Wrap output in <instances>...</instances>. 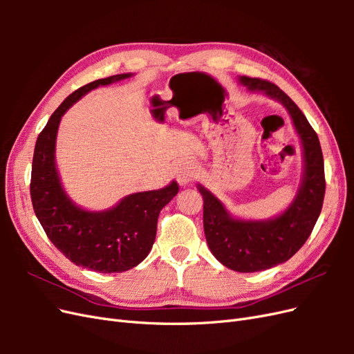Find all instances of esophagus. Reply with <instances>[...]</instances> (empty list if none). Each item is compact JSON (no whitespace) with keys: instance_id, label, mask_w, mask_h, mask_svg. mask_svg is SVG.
<instances>
[{"instance_id":"esophagus-1","label":"esophagus","mask_w":354,"mask_h":354,"mask_svg":"<svg viewBox=\"0 0 354 354\" xmlns=\"http://www.w3.org/2000/svg\"><path fill=\"white\" fill-rule=\"evenodd\" d=\"M198 165L195 162H185L183 165L180 167L178 174H177V181L183 186V185H189L198 177Z\"/></svg>"}]
</instances>
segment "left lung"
<instances>
[{"mask_svg":"<svg viewBox=\"0 0 354 354\" xmlns=\"http://www.w3.org/2000/svg\"><path fill=\"white\" fill-rule=\"evenodd\" d=\"M241 82L285 104L301 138L306 162L295 201L282 216L270 221L233 220L221 202L199 186L203 198V230L211 252L229 269L252 273L289 260L306 243L322 211L326 181L317 134L289 95L267 80L241 77Z\"/></svg>","mask_w":354,"mask_h":354,"instance_id":"1","label":"left lung"}]
</instances>
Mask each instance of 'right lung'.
Returning a JSON list of instances; mask_svg holds the SVG:
<instances>
[{"label": "right lung", "mask_w": 354, "mask_h": 354, "mask_svg": "<svg viewBox=\"0 0 354 354\" xmlns=\"http://www.w3.org/2000/svg\"><path fill=\"white\" fill-rule=\"evenodd\" d=\"M130 75H112L75 90L50 116L37 138L30 173V201L53 245L77 266L100 273H121L142 263L156 238L159 212L178 194V185L124 198L109 211L75 207L63 192L55 165L59 122L85 93Z\"/></svg>", "instance_id": "right-lung-1"}]
</instances>
